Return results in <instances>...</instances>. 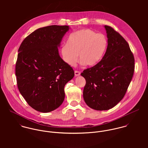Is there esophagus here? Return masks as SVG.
Listing matches in <instances>:
<instances>
[{"mask_svg": "<svg viewBox=\"0 0 148 148\" xmlns=\"http://www.w3.org/2000/svg\"><path fill=\"white\" fill-rule=\"evenodd\" d=\"M80 74H81L80 72L77 71H75V76H79L80 75Z\"/></svg>", "mask_w": 148, "mask_h": 148, "instance_id": "esophagus-1", "label": "esophagus"}]
</instances>
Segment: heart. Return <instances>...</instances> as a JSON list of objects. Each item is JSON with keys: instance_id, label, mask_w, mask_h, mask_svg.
I'll return each mask as SVG.
<instances>
[{"instance_id": "heart-1", "label": "heart", "mask_w": 148, "mask_h": 148, "mask_svg": "<svg viewBox=\"0 0 148 148\" xmlns=\"http://www.w3.org/2000/svg\"><path fill=\"white\" fill-rule=\"evenodd\" d=\"M108 40L103 34H97L89 28H84L72 33L66 44L60 49L64 62L74 66L78 60L81 64L92 66L99 63L104 56Z\"/></svg>"}]
</instances>
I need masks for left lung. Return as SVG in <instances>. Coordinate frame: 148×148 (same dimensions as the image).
Masks as SVG:
<instances>
[{
	"label": "left lung",
	"mask_w": 148,
	"mask_h": 148,
	"mask_svg": "<svg viewBox=\"0 0 148 148\" xmlns=\"http://www.w3.org/2000/svg\"><path fill=\"white\" fill-rule=\"evenodd\" d=\"M108 47L99 63L84 70L85 103L97 110L116 106L124 97L134 71V58L124 38L112 27L105 25Z\"/></svg>",
	"instance_id": "8db88e82"
}]
</instances>
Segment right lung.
Returning a JSON list of instances; mask_svg holds the SVG:
<instances>
[{
  "mask_svg": "<svg viewBox=\"0 0 148 148\" xmlns=\"http://www.w3.org/2000/svg\"><path fill=\"white\" fill-rule=\"evenodd\" d=\"M68 30V25L38 28L19 48L15 66L18 87L28 104L39 112H49L62 105L64 86L75 75L58 48Z\"/></svg>",
  "mask_w": 148,
  "mask_h": 148,
  "instance_id": "add662e5",
  "label": "right lung"
}]
</instances>
